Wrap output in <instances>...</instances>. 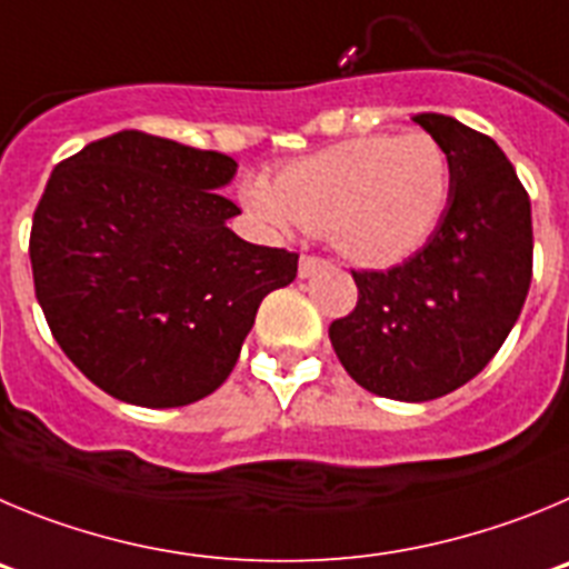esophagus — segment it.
Here are the masks:
<instances>
[{
  "instance_id": "obj_1",
  "label": "esophagus",
  "mask_w": 569,
  "mask_h": 569,
  "mask_svg": "<svg viewBox=\"0 0 569 569\" xmlns=\"http://www.w3.org/2000/svg\"><path fill=\"white\" fill-rule=\"evenodd\" d=\"M326 266H329V260L303 254V258H300V263H297V274H300V278H311V274L320 272V269H326Z\"/></svg>"
}]
</instances>
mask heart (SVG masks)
<instances>
[{
	"instance_id": "obj_1",
	"label": "heart",
	"mask_w": 569,
	"mask_h": 569,
	"mask_svg": "<svg viewBox=\"0 0 569 569\" xmlns=\"http://www.w3.org/2000/svg\"><path fill=\"white\" fill-rule=\"evenodd\" d=\"M240 198L269 227L317 229L357 263L393 266L417 254L442 223L450 163L428 132H377L289 163L278 183L249 176Z\"/></svg>"
}]
</instances>
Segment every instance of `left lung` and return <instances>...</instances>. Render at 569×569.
Instances as JSON below:
<instances>
[{"label": "left lung", "instance_id": "obj_1", "mask_svg": "<svg viewBox=\"0 0 569 569\" xmlns=\"http://www.w3.org/2000/svg\"><path fill=\"white\" fill-rule=\"evenodd\" d=\"M413 121L450 163L442 223L402 266L355 272L357 309L329 326L351 380L399 402L473 380L508 340L533 278L530 198L508 156L450 116Z\"/></svg>", "mask_w": 569, "mask_h": 569}]
</instances>
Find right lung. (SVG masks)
Wrapping results in <instances>:
<instances>
[{
	"instance_id": "add662e5",
	"label": "right lung",
	"mask_w": 569,
	"mask_h": 569,
	"mask_svg": "<svg viewBox=\"0 0 569 569\" xmlns=\"http://www.w3.org/2000/svg\"><path fill=\"white\" fill-rule=\"evenodd\" d=\"M223 152L124 130L61 161L30 232L36 300L61 351L110 397L178 408L234 368L297 254L247 243Z\"/></svg>"
}]
</instances>
